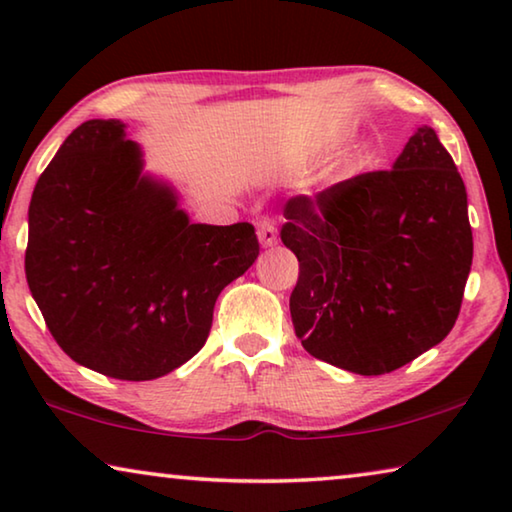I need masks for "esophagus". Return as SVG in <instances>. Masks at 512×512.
<instances>
[{
    "instance_id": "esophagus-1",
    "label": "esophagus",
    "mask_w": 512,
    "mask_h": 512,
    "mask_svg": "<svg viewBox=\"0 0 512 512\" xmlns=\"http://www.w3.org/2000/svg\"><path fill=\"white\" fill-rule=\"evenodd\" d=\"M279 240V233H277V226H274L270 219H261L258 222V242H261V247H274Z\"/></svg>"
}]
</instances>
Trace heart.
Segmentation results:
<instances>
[{"label":"heart","instance_id":"heart-1","mask_svg":"<svg viewBox=\"0 0 512 512\" xmlns=\"http://www.w3.org/2000/svg\"><path fill=\"white\" fill-rule=\"evenodd\" d=\"M368 164V157L364 155V153H359L355 160H350V162H345L343 167H341V171H338V176H336V180L338 183H343V180H348V178H352V176H357L361 169H364Z\"/></svg>","mask_w":512,"mask_h":512}]
</instances>
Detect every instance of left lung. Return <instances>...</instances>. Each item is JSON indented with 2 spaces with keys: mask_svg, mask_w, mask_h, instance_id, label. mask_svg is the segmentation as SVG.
Instances as JSON below:
<instances>
[{
  "mask_svg": "<svg viewBox=\"0 0 512 512\" xmlns=\"http://www.w3.org/2000/svg\"><path fill=\"white\" fill-rule=\"evenodd\" d=\"M281 240L300 261L290 316L304 350L382 375L442 343L474 256L467 190L430 125L389 171L290 199Z\"/></svg>",
  "mask_w": 512,
  "mask_h": 512,
  "instance_id": "1",
  "label": "left lung"
}]
</instances>
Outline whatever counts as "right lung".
Wrapping results in <instances>:
<instances>
[{
	"label": "right lung",
	"instance_id": "obj_1",
	"mask_svg": "<svg viewBox=\"0 0 512 512\" xmlns=\"http://www.w3.org/2000/svg\"><path fill=\"white\" fill-rule=\"evenodd\" d=\"M256 256L251 224H194L119 119L70 132L31 194V297L70 359L116 380L190 361L219 293Z\"/></svg>",
	"mask_w": 512,
	"mask_h": 512
}]
</instances>
